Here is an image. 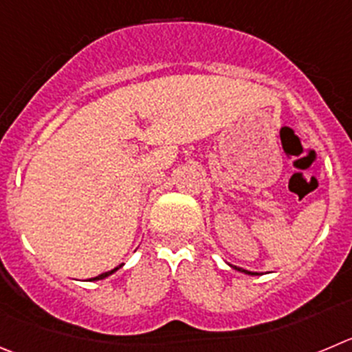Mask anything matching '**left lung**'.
I'll return each instance as SVG.
<instances>
[{
	"label": "left lung",
	"instance_id": "8db88e82",
	"mask_svg": "<svg viewBox=\"0 0 352 352\" xmlns=\"http://www.w3.org/2000/svg\"><path fill=\"white\" fill-rule=\"evenodd\" d=\"M231 267H234L236 271H239V272H245V274H250V276H255V274H258V272H252V271H246V269H243V267H236V265H231Z\"/></svg>",
	"mask_w": 352,
	"mask_h": 352
}]
</instances>
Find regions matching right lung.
<instances>
[{"label": "right lung", "instance_id": "add662e5", "mask_svg": "<svg viewBox=\"0 0 352 352\" xmlns=\"http://www.w3.org/2000/svg\"><path fill=\"white\" fill-rule=\"evenodd\" d=\"M121 265H123V264H121ZM121 265H118V267H114V269H113V271H107V272H102V274H98V276H95V278H91V280H90V281H97V280H104V278H107V276H111V274H113V272H116V271H118V269H120V267H121Z\"/></svg>", "mask_w": 352, "mask_h": 352}]
</instances>
